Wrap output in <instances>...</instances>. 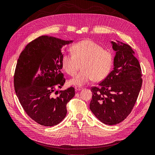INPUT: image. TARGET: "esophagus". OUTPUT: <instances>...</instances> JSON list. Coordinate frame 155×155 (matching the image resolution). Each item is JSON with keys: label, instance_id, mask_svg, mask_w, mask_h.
<instances>
[{"label": "esophagus", "instance_id": "34e87169", "mask_svg": "<svg viewBox=\"0 0 155 155\" xmlns=\"http://www.w3.org/2000/svg\"><path fill=\"white\" fill-rule=\"evenodd\" d=\"M82 89H83V88L82 87H79V86H76V87H75L76 91H80V90H81Z\"/></svg>", "mask_w": 155, "mask_h": 155}]
</instances>
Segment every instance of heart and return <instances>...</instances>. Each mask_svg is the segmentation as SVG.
Wrapping results in <instances>:
<instances>
[{"label": "heart", "instance_id": "1", "mask_svg": "<svg viewBox=\"0 0 155 155\" xmlns=\"http://www.w3.org/2000/svg\"><path fill=\"white\" fill-rule=\"evenodd\" d=\"M72 53H64L61 67L67 74L74 76L81 64L82 69L69 83L83 86L91 79L101 81L106 78L113 65V54L91 40L78 42L71 47Z\"/></svg>", "mask_w": 155, "mask_h": 155}]
</instances>
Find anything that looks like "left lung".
Here are the masks:
<instances>
[{"instance_id":"left-lung-1","label":"left lung","mask_w":155,"mask_h":155,"mask_svg":"<svg viewBox=\"0 0 155 155\" xmlns=\"http://www.w3.org/2000/svg\"><path fill=\"white\" fill-rule=\"evenodd\" d=\"M111 42L116 51L114 68L108 76L91 88L90 109L104 124L123 121L137 101L142 79L140 65L132 48L125 43Z\"/></svg>"}]
</instances>
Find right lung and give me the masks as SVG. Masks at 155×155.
<instances>
[{
    "label": "right lung",
    "mask_w": 155,
    "mask_h": 155,
    "mask_svg": "<svg viewBox=\"0 0 155 155\" xmlns=\"http://www.w3.org/2000/svg\"><path fill=\"white\" fill-rule=\"evenodd\" d=\"M72 42L42 35L29 42L18 59L14 75L16 95L28 116L41 125L52 127L62 121L67 104L75 95L72 86L55 91L65 82L61 49ZM54 92L58 95L54 96Z\"/></svg>",
    "instance_id": "1"
}]
</instances>
